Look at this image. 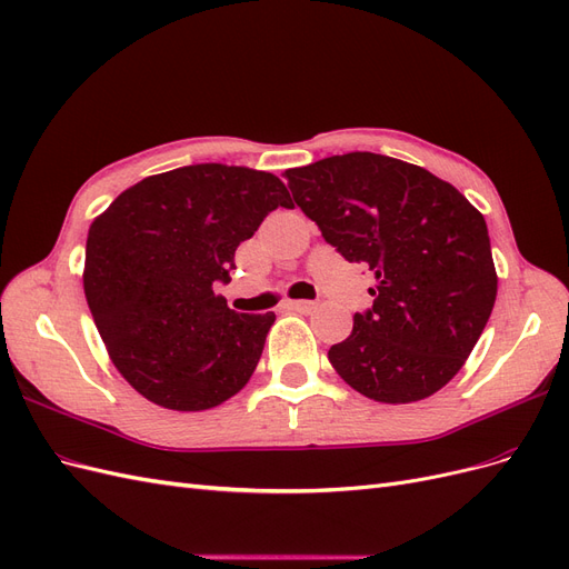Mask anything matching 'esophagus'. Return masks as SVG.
<instances>
[{
	"label": "esophagus",
	"instance_id": "esophagus-1",
	"mask_svg": "<svg viewBox=\"0 0 569 569\" xmlns=\"http://www.w3.org/2000/svg\"><path fill=\"white\" fill-rule=\"evenodd\" d=\"M316 306H318L316 301H306V299H299V301H287V308H289V311H297V313H311Z\"/></svg>",
	"mask_w": 569,
	"mask_h": 569
}]
</instances>
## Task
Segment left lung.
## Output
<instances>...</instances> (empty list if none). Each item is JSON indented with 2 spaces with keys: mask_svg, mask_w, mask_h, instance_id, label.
Returning <instances> with one entry per match:
<instances>
[{
  "mask_svg": "<svg viewBox=\"0 0 569 569\" xmlns=\"http://www.w3.org/2000/svg\"><path fill=\"white\" fill-rule=\"evenodd\" d=\"M284 178L325 242L377 280L372 308L327 353L341 380L380 403L449 385L496 301L485 216L453 184L382 153H341Z\"/></svg>",
  "mask_w": 569,
  "mask_h": 569,
  "instance_id": "left-lung-1",
  "label": "left lung"
}]
</instances>
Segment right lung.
<instances>
[{
  "mask_svg": "<svg viewBox=\"0 0 569 569\" xmlns=\"http://www.w3.org/2000/svg\"><path fill=\"white\" fill-rule=\"evenodd\" d=\"M278 206L291 199L272 173L197 163L132 184L90 226L84 297L113 366L151 403L209 410L249 382L274 313H234L213 287Z\"/></svg>",
  "mask_w": 569,
  "mask_h": 569,
  "instance_id": "obj_1",
  "label": "right lung"
}]
</instances>
